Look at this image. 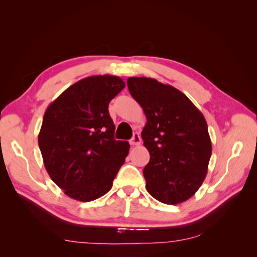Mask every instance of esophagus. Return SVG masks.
Segmentation results:
<instances>
[{"mask_svg": "<svg viewBox=\"0 0 257 257\" xmlns=\"http://www.w3.org/2000/svg\"><path fill=\"white\" fill-rule=\"evenodd\" d=\"M140 143H141V138H140L139 134L138 133H135L134 136H133V138L130 139V145L135 147V146H139Z\"/></svg>", "mask_w": 257, "mask_h": 257, "instance_id": "esophagus-1", "label": "esophagus"}]
</instances>
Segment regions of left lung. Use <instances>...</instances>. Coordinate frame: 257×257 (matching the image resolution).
I'll list each match as a JSON object with an SVG mask.
<instances>
[{
	"instance_id": "obj_1",
	"label": "left lung",
	"mask_w": 257,
	"mask_h": 257,
	"mask_svg": "<svg viewBox=\"0 0 257 257\" xmlns=\"http://www.w3.org/2000/svg\"><path fill=\"white\" fill-rule=\"evenodd\" d=\"M127 85L147 117V191L166 204L187 201L203 183L212 154L204 116L183 92L157 79L129 77Z\"/></svg>"
}]
</instances>
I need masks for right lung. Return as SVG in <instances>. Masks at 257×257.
I'll return each instance as SVG.
<instances>
[{
	"instance_id": "add662e5",
	"label": "right lung",
	"mask_w": 257,
	"mask_h": 257,
	"mask_svg": "<svg viewBox=\"0 0 257 257\" xmlns=\"http://www.w3.org/2000/svg\"><path fill=\"white\" fill-rule=\"evenodd\" d=\"M123 88L117 76H90L68 87L46 109L38 146L47 173L69 198H100L124 163L130 146L114 140L108 111Z\"/></svg>"
}]
</instances>
